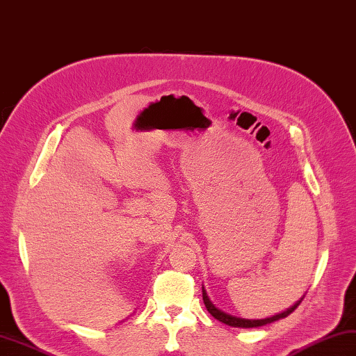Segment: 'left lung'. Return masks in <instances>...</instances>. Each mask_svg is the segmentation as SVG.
<instances>
[{
	"label": "left lung",
	"mask_w": 356,
	"mask_h": 356,
	"mask_svg": "<svg viewBox=\"0 0 356 356\" xmlns=\"http://www.w3.org/2000/svg\"><path fill=\"white\" fill-rule=\"evenodd\" d=\"M202 294H203V303H204V307H206V309L209 311V314H211V316H212L213 318H217L218 321H221V323L229 325V326H234V327H245V329H247V327H259V326H264V325L273 323V321H276V320L285 318V317L290 316V314H291L297 307H299L300 302H302V300H299V302H297V303L294 305V307H291L290 309H286V311H284L282 314H277V316H273V317H270V318L245 320V318H239V317L229 316V314L222 312V311H220L218 308L213 307L212 302L208 299V296H206V291H204L203 286H202Z\"/></svg>",
	"instance_id": "1"
}]
</instances>
